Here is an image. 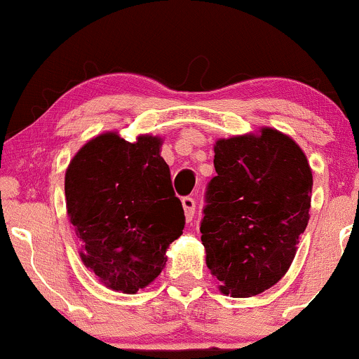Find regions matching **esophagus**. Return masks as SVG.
I'll list each match as a JSON object with an SVG mask.
<instances>
[{"instance_id":"34e87169","label":"esophagus","mask_w":359,"mask_h":359,"mask_svg":"<svg viewBox=\"0 0 359 359\" xmlns=\"http://www.w3.org/2000/svg\"><path fill=\"white\" fill-rule=\"evenodd\" d=\"M182 208L185 212V221L191 222L194 217V212H196V201L192 197H184L182 199Z\"/></svg>"}]
</instances>
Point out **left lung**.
I'll list each match as a JSON object with an SVG mask.
<instances>
[{
	"label": "left lung",
	"mask_w": 359,
	"mask_h": 359,
	"mask_svg": "<svg viewBox=\"0 0 359 359\" xmlns=\"http://www.w3.org/2000/svg\"><path fill=\"white\" fill-rule=\"evenodd\" d=\"M214 168L201 222L205 265L224 295H258L297 253L311 217V165L288 135L263 126L217 140Z\"/></svg>",
	"instance_id": "8db88e82"
}]
</instances>
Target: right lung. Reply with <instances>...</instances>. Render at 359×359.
I'll list each match as a JSON object with an SVG mask.
<instances>
[{
	"label": "right lung",
	"instance_id": "right-lung-1",
	"mask_svg": "<svg viewBox=\"0 0 359 359\" xmlns=\"http://www.w3.org/2000/svg\"><path fill=\"white\" fill-rule=\"evenodd\" d=\"M163 138L118 131L90 138L65 170V208L81 241L79 257L104 287L137 294L165 269L182 234V203L162 158Z\"/></svg>",
	"mask_w": 359,
	"mask_h": 359
}]
</instances>
